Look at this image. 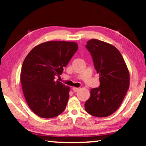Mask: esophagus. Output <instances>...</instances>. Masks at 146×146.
<instances>
[{
	"label": "esophagus",
	"mask_w": 146,
	"mask_h": 146,
	"mask_svg": "<svg viewBox=\"0 0 146 146\" xmlns=\"http://www.w3.org/2000/svg\"><path fill=\"white\" fill-rule=\"evenodd\" d=\"M73 91L75 92H78L80 90V88H76V87H74L73 88Z\"/></svg>",
	"instance_id": "34e87169"
}]
</instances>
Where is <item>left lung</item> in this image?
I'll return each mask as SVG.
<instances>
[{"mask_svg":"<svg viewBox=\"0 0 146 146\" xmlns=\"http://www.w3.org/2000/svg\"><path fill=\"white\" fill-rule=\"evenodd\" d=\"M86 47L92 56L100 84L90 90L85 110L94 116L108 117L118 109L126 94L129 87L128 68L121 53L112 44L91 39Z\"/></svg>","mask_w":146,"mask_h":146,"instance_id":"8db88e82","label":"left lung"}]
</instances>
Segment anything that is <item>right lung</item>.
<instances>
[{"mask_svg": "<svg viewBox=\"0 0 146 146\" xmlns=\"http://www.w3.org/2000/svg\"><path fill=\"white\" fill-rule=\"evenodd\" d=\"M78 48L75 42L48 41L28 54L21 72L22 88L31 110L42 118H52L65 110L70 90L56 76L62 74Z\"/></svg>", "mask_w": 146, "mask_h": 146, "instance_id": "add662e5", "label": "right lung"}]
</instances>
